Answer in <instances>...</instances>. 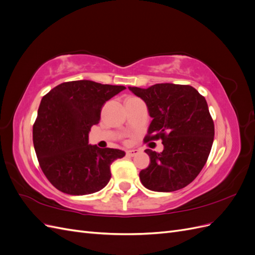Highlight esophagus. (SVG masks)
I'll list each match as a JSON object with an SVG mask.
<instances>
[{"label": "esophagus", "instance_id": "1", "mask_svg": "<svg viewBox=\"0 0 255 255\" xmlns=\"http://www.w3.org/2000/svg\"><path fill=\"white\" fill-rule=\"evenodd\" d=\"M137 154H138V150H128V151H127V155L130 156V157L137 155Z\"/></svg>", "mask_w": 255, "mask_h": 255}]
</instances>
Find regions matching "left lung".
Segmentation results:
<instances>
[{"label":"left lung","instance_id":"obj_1","mask_svg":"<svg viewBox=\"0 0 255 255\" xmlns=\"http://www.w3.org/2000/svg\"><path fill=\"white\" fill-rule=\"evenodd\" d=\"M128 89L143 100L153 118L144 142L161 139L164 144L160 153L144 151L150 164L139 172L142 185L160 192L187 186L202 170L214 141V121L205 98L189 85Z\"/></svg>","mask_w":255,"mask_h":255}]
</instances>
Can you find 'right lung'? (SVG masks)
I'll use <instances>...</instances> for the list:
<instances>
[{
    "instance_id": "add662e5",
    "label": "right lung",
    "mask_w": 255,
    "mask_h": 255,
    "mask_svg": "<svg viewBox=\"0 0 255 255\" xmlns=\"http://www.w3.org/2000/svg\"><path fill=\"white\" fill-rule=\"evenodd\" d=\"M125 86L92 81L61 83L45 95L33 127V141L42 172L54 187L83 196L104 188L111 165L126 155L118 149L88 144V133L99 123L103 105Z\"/></svg>"
}]
</instances>
